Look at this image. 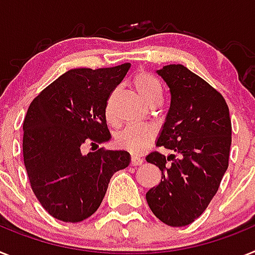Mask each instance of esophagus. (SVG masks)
I'll list each match as a JSON object with an SVG mask.
<instances>
[{"label": "esophagus", "instance_id": "1", "mask_svg": "<svg viewBox=\"0 0 255 255\" xmlns=\"http://www.w3.org/2000/svg\"><path fill=\"white\" fill-rule=\"evenodd\" d=\"M143 164V158L138 157L135 154H132L131 156V165L132 166H138V165H142Z\"/></svg>", "mask_w": 255, "mask_h": 255}]
</instances>
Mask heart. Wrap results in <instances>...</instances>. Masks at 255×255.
<instances>
[{"label":"heart","instance_id":"b5f03b06","mask_svg":"<svg viewBox=\"0 0 255 255\" xmlns=\"http://www.w3.org/2000/svg\"><path fill=\"white\" fill-rule=\"evenodd\" d=\"M132 86L147 104L161 101L162 86L157 78L147 72H139L132 78ZM106 117L112 121V97L108 98L106 104ZM154 139V130L145 125H128L116 135V144L132 153L144 151Z\"/></svg>","mask_w":255,"mask_h":255}]
</instances>
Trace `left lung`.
Here are the masks:
<instances>
[{"mask_svg": "<svg viewBox=\"0 0 255 255\" xmlns=\"http://www.w3.org/2000/svg\"><path fill=\"white\" fill-rule=\"evenodd\" d=\"M171 95L157 139L174 153L145 157L158 166L161 182L147 192L148 206L161 222L183 227L197 219L217 193L228 167L231 119L225 98L182 64L158 69Z\"/></svg>", "mask_w": 255, "mask_h": 255, "instance_id": "8db88e82", "label": "left lung"}]
</instances>
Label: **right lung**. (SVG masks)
Wrapping results in <instances>:
<instances>
[{
    "label": "right lung",
    "instance_id": "obj_1",
    "mask_svg": "<svg viewBox=\"0 0 255 255\" xmlns=\"http://www.w3.org/2000/svg\"><path fill=\"white\" fill-rule=\"evenodd\" d=\"M130 63L65 72L30 103L23 124V157L32 191L54 218L77 223L101 206L111 178L130 164L126 151L84 153L110 140L106 104Z\"/></svg>",
    "mask_w": 255,
    "mask_h": 255
}]
</instances>
